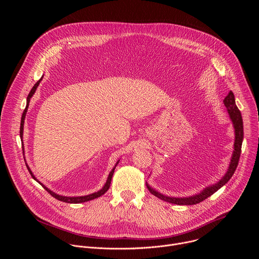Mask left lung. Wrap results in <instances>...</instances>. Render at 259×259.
Returning a JSON list of instances; mask_svg holds the SVG:
<instances>
[{
  "label": "left lung",
  "instance_id": "left-lung-1",
  "mask_svg": "<svg viewBox=\"0 0 259 259\" xmlns=\"http://www.w3.org/2000/svg\"><path fill=\"white\" fill-rule=\"evenodd\" d=\"M224 103L228 108V113L230 115V118L233 122L234 129H235L234 152H233V156H232V159H231L230 167H229L226 175L223 178H221L217 183H214V184H212V186L204 189L200 194L195 195V196H191V197H187V198L167 197V196H164L161 193L157 192L153 188H151L149 186V183L146 182V187H147V189H149V191L151 192V194H153L154 196H156L157 198H159L163 201H166V202H169V203H172V204H176V205H195V204H198V203L204 201L205 199H207L211 195H213L220 188H223L225 184L232 178V176L234 175V173L237 169V166H238V163H239V160H240V156H241V147H242V142H243V137H244L243 120H242L241 112L236 105L235 95L232 91H230L228 96L225 98Z\"/></svg>",
  "mask_w": 259,
  "mask_h": 259
}]
</instances>
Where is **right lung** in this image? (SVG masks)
I'll return each mask as SVG.
<instances>
[{"instance_id":"1","label":"right lung","mask_w":259,"mask_h":259,"mask_svg":"<svg viewBox=\"0 0 259 259\" xmlns=\"http://www.w3.org/2000/svg\"><path fill=\"white\" fill-rule=\"evenodd\" d=\"M42 79H43V77L36 82L34 85H33V87L31 88V90H30V92H29V94H28V96H27V98H26V106H25V108H24V112H23V114H22V117H21V123H20V138L22 139V136H23V124H24V119H25V115H26V112H27V108H28V104H29V101H30V98L32 97V95L34 94V92H35V90H36V88H38V86H39V84L41 83V81H42ZM120 161V160H119ZM119 161L116 163V165H115V167L113 168V170L109 172V174H108V177H107V180H106V182H105V184L103 186V188L101 189V190H99L98 192H96V193H93V194H90V195H87V196H81V197H64V196H60V195H57V194H55L54 192H52L51 190H49L47 187H45L43 183H41L38 179H36L35 177H34V175L32 174V172L30 171V169H29V167L27 166V164H26V167H27V170L29 171V173H30V175H31V177L35 180V181H38L41 186L52 196V197H54L55 199H57V200H59V201H61V202H65V203H70V204H79V203H84V202H87V201H91V200H94V199H96V198H98V197H100V196H102L104 193H106L107 192V190L109 189V186H110V181H112V178H113V175H114V172H115V169H116V166L118 165V163H119Z\"/></svg>"}]
</instances>
